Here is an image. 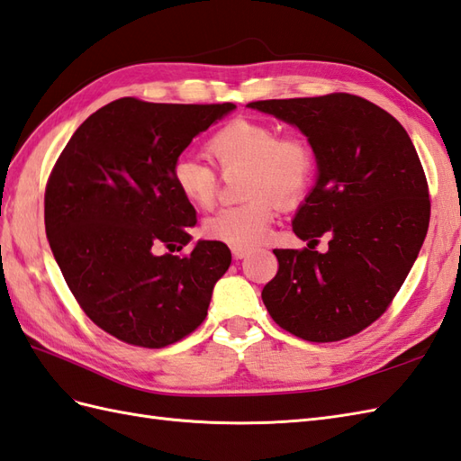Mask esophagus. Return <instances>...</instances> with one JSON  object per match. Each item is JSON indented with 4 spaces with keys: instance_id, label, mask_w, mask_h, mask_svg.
<instances>
[{
    "instance_id": "1",
    "label": "esophagus",
    "mask_w": 461,
    "mask_h": 461,
    "mask_svg": "<svg viewBox=\"0 0 461 461\" xmlns=\"http://www.w3.org/2000/svg\"><path fill=\"white\" fill-rule=\"evenodd\" d=\"M230 252H232V258H234V260H242L250 250L244 249V247H232Z\"/></svg>"
}]
</instances>
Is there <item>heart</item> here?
I'll use <instances>...</instances> for the list:
<instances>
[{
    "label": "heart",
    "mask_w": 461,
    "mask_h": 461,
    "mask_svg": "<svg viewBox=\"0 0 461 461\" xmlns=\"http://www.w3.org/2000/svg\"><path fill=\"white\" fill-rule=\"evenodd\" d=\"M204 153L222 173L242 169L240 204L221 209L203 224L204 237L230 247H252L266 239L278 203L300 201L315 171L312 146L302 136H280L268 122L234 118L212 131ZM171 181L179 195L197 209L217 199L219 176L207 163L181 156L171 166Z\"/></svg>",
    "instance_id": "heart-1"
}]
</instances>
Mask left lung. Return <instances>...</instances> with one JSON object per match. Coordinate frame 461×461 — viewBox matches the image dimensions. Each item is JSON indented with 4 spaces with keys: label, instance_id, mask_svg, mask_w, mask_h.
<instances>
[{
    "label": "left lung",
    "instance_id": "8db88e82",
    "mask_svg": "<svg viewBox=\"0 0 461 461\" xmlns=\"http://www.w3.org/2000/svg\"><path fill=\"white\" fill-rule=\"evenodd\" d=\"M298 126L317 159L315 187L294 219L305 249L274 250L278 272L262 302L282 330L313 343L341 341L381 317L422 249L430 197L412 140L361 96L250 102ZM325 233L327 253L314 250Z\"/></svg>",
    "mask_w": 461,
    "mask_h": 461
}]
</instances>
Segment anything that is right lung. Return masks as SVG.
Returning <instances> with one entry per match:
<instances>
[{
  "label": "right lung",
  "mask_w": 461,
  "mask_h": 461,
  "mask_svg": "<svg viewBox=\"0 0 461 461\" xmlns=\"http://www.w3.org/2000/svg\"><path fill=\"white\" fill-rule=\"evenodd\" d=\"M234 108L118 98L78 126L50 171V250L80 308L116 339L161 349L207 317L230 250L199 240L189 254H173L191 240L197 212L173 187L171 166Z\"/></svg>",
  "instance_id": "obj_1"
}]
</instances>
